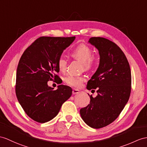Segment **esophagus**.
I'll list each match as a JSON object with an SVG mask.
<instances>
[{"label":"esophagus","mask_w":147,"mask_h":147,"mask_svg":"<svg viewBox=\"0 0 147 147\" xmlns=\"http://www.w3.org/2000/svg\"><path fill=\"white\" fill-rule=\"evenodd\" d=\"M80 92V91L78 90H77V89H73V90H72V94H73V95H75V94H78V93Z\"/></svg>","instance_id":"1"}]
</instances>
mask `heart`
<instances>
[{
    "mask_svg": "<svg viewBox=\"0 0 147 147\" xmlns=\"http://www.w3.org/2000/svg\"><path fill=\"white\" fill-rule=\"evenodd\" d=\"M71 56L74 59L79 60L82 63V65L85 70L90 69L94 65L95 60L92 56V50L88 46L85 44H80L76 47L70 53ZM57 65L60 71L65 70L67 62L65 57L60 56L58 61H57ZM65 82L70 86L74 87H79L82 85V82L85 80L83 77H75L69 76L65 78Z\"/></svg>",
    "mask_w": 147,
    "mask_h": 147,
    "instance_id": "b5f03b06",
    "label": "heart"
}]
</instances>
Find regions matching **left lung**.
<instances>
[{
    "label": "left lung",
    "instance_id": "left-lung-1",
    "mask_svg": "<svg viewBox=\"0 0 147 147\" xmlns=\"http://www.w3.org/2000/svg\"><path fill=\"white\" fill-rule=\"evenodd\" d=\"M88 43L98 51L100 63L87 88H96L97 95L94 98L88 94L90 103L81 109L80 113L88 126L100 128L112 123L128 102L131 71L127 57L114 42L103 37H92Z\"/></svg>",
    "mask_w": 147,
    "mask_h": 147
}]
</instances>
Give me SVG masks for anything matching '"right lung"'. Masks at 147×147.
Listing matches in <instances>:
<instances>
[{"label": "right lung", "mask_w": 147, "mask_h": 147, "mask_svg": "<svg viewBox=\"0 0 147 147\" xmlns=\"http://www.w3.org/2000/svg\"><path fill=\"white\" fill-rule=\"evenodd\" d=\"M76 37H41L28 47L20 57L16 74V93L20 105L32 120L45 123L59 113L72 94L69 86L49 87V80L58 79L57 61Z\"/></svg>", "instance_id": "obj_1"}]
</instances>
